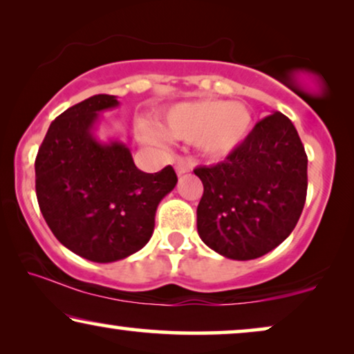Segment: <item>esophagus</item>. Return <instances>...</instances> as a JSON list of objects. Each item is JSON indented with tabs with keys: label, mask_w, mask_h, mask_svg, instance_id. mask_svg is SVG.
I'll list each match as a JSON object with an SVG mask.
<instances>
[{
	"label": "esophagus",
	"mask_w": 354,
	"mask_h": 354,
	"mask_svg": "<svg viewBox=\"0 0 354 354\" xmlns=\"http://www.w3.org/2000/svg\"><path fill=\"white\" fill-rule=\"evenodd\" d=\"M175 170H176V175L181 176V175H184V173H187L189 170H191V167H189V163L179 160L175 165Z\"/></svg>",
	"instance_id": "1"
}]
</instances>
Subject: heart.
Returning a JSON list of instances; mask_svg holds the SVG:
<instances>
[{
    "label": "heart",
    "instance_id": "b5f03b06",
    "mask_svg": "<svg viewBox=\"0 0 354 354\" xmlns=\"http://www.w3.org/2000/svg\"><path fill=\"white\" fill-rule=\"evenodd\" d=\"M252 123V112L245 104L223 99L181 102L162 117V129L168 136L194 141L207 158H223L236 151L247 139ZM144 136L163 142V134L156 128H144Z\"/></svg>",
    "mask_w": 354,
    "mask_h": 354
}]
</instances>
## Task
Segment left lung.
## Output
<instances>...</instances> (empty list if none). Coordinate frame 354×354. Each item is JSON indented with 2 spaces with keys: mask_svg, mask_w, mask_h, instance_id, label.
Masks as SVG:
<instances>
[{
  "mask_svg": "<svg viewBox=\"0 0 354 354\" xmlns=\"http://www.w3.org/2000/svg\"><path fill=\"white\" fill-rule=\"evenodd\" d=\"M308 157L281 112L260 120L225 160L198 167L203 183L197 232L231 260L266 255L290 236L306 201Z\"/></svg>",
  "mask_w": 354,
  "mask_h": 354,
  "instance_id": "left-lung-1",
  "label": "left lung"
}]
</instances>
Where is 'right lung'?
I'll use <instances>...</instances> for the list:
<instances>
[{"mask_svg":"<svg viewBox=\"0 0 354 354\" xmlns=\"http://www.w3.org/2000/svg\"><path fill=\"white\" fill-rule=\"evenodd\" d=\"M117 96L96 94L51 123L35 160L39 210L64 247L96 263L123 260L146 245L158 203L175 189L171 165L144 173L127 144L94 136L99 112Z\"/></svg>","mask_w":354,"mask_h":354,"instance_id":"obj_1","label":"right lung"}]
</instances>
